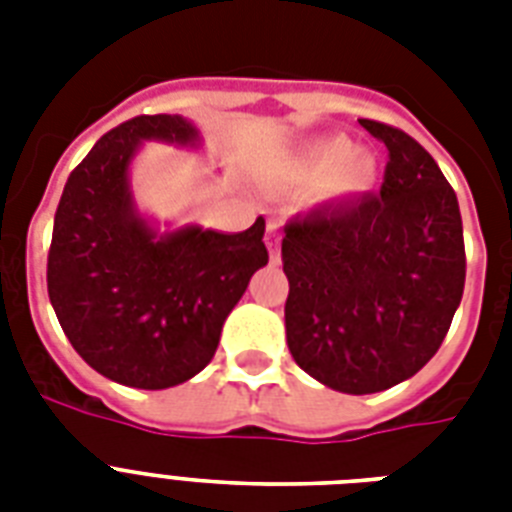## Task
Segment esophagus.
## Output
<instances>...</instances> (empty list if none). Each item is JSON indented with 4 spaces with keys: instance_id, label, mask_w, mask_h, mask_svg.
Here are the masks:
<instances>
[{
    "instance_id": "1",
    "label": "esophagus",
    "mask_w": 512,
    "mask_h": 512,
    "mask_svg": "<svg viewBox=\"0 0 512 512\" xmlns=\"http://www.w3.org/2000/svg\"><path fill=\"white\" fill-rule=\"evenodd\" d=\"M268 252H271L273 263H279L281 260V236H279V225L268 223Z\"/></svg>"
}]
</instances>
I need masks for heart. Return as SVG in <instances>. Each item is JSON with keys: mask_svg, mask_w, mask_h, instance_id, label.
I'll return each instance as SVG.
<instances>
[{"mask_svg": "<svg viewBox=\"0 0 512 512\" xmlns=\"http://www.w3.org/2000/svg\"><path fill=\"white\" fill-rule=\"evenodd\" d=\"M297 183H319L321 196L332 201L356 199L372 191L377 159L369 151H350L345 138H321L300 148L287 167Z\"/></svg>", "mask_w": 512, "mask_h": 512, "instance_id": "heart-1", "label": "heart"}]
</instances>
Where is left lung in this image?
I'll use <instances>...</instances> for the list:
<instances>
[{
    "instance_id": "obj_1",
    "label": "left lung",
    "mask_w": 512,
    "mask_h": 512,
    "mask_svg": "<svg viewBox=\"0 0 512 512\" xmlns=\"http://www.w3.org/2000/svg\"><path fill=\"white\" fill-rule=\"evenodd\" d=\"M380 193L324 204L284 228L287 345L313 380L350 396L409 380L436 356L465 289L457 193L433 156L390 124Z\"/></svg>"
}]
</instances>
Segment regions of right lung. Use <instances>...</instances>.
I'll return each mask as SVG.
<instances>
[{
    "label": "right lung",
    "instance_id": "obj_1",
    "mask_svg": "<svg viewBox=\"0 0 512 512\" xmlns=\"http://www.w3.org/2000/svg\"><path fill=\"white\" fill-rule=\"evenodd\" d=\"M146 140L201 143L177 114L135 116L106 132L60 196L47 292L68 342L95 372L127 388L164 390L212 361L268 249L263 217L241 233L201 225L162 233L148 223L130 191V164Z\"/></svg>",
    "mask_w": 512,
    "mask_h": 512
}]
</instances>
